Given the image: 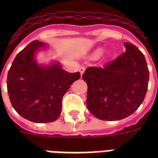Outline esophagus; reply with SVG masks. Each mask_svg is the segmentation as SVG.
<instances>
[{
  "instance_id": "obj_1",
  "label": "esophagus",
  "mask_w": 158,
  "mask_h": 158,
  "mask_svg": "<svg viewBox=\"0 0 158 158\" xmlns=\"http://www.w3.org/2000/svg\"><path fill=\"white\" fill-rule=\"evenodd\" d=\"M84 71H85V67L84 66H81L80 68H79V72H80V74H81V75L84 73Z\"/></svg>"
}]
</instances>
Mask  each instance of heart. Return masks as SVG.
<instances>
[{
    "instance_id": "heart-1",
    "label": "heart",
    "mask_w": 158,
    "mask_h": 158,
    "mask_svg": "<svg viewBox=\"0 0 158 158\" xmlns=\"http://www.w3.org/2000/svg\"><path fill=\"white\" fill-rule=\"evenodd\" d=\"M100 54V52H98V53H97V55H99Z\"/></svg>"
}]
</instances>
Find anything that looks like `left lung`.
Masks as SVG:
<instances>
[{
  "label": "left lung",
  "instance_id": "8db88e82",
  "mask_svg": "<svg viewBox=\"0 0 158 158\" xmlns=\"http://www.w3.org/2000/svg\"><path fill=\"white\" fill-rule=\"evenodd\" d=\"M103 67H88L83 79L88 84L87 107L102 120H119L132 115L144 100L149 71L145 57L135 46Z\"/></svg>",
  "mask_w": 158,
  "mask_h": 158
}]
</instances>
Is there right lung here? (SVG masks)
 Returning a JSON list of instances; mask_svg holds the SVG:
<instances>
[{
    "instance_id": "right-lung-1",
    "label": "right lung",
    "mask_w": 158,
    "mask_h": 158,
    "mask_svg": "<svg viewBox=\"0 0 158 158\" xmlns=\"http://www.w3.org/2000/svg\"><path fill=\"white\" fill-rule=\"evenodd\" d=\"M45 43L33 41L19 52L7 75V92L14 109L36 123L52 122L61 111V101L80 73H68L58 63L41 66L34 53Z\"/></svg>"
}]
</instances>
